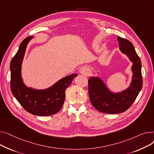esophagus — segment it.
I'll return each mask as SVG.
<instances>
[{"mask_svg":"<svg viewBox=\"0 0 154 154\" xmlns=\"http://www.w3.org/2000/svg\"><path fill=\"white\" fill-rule=\"evenodd\" d=\"M87 68L85 67H82L79 69V73L82 75H86L87 73Z\"/></svg>","mask_w":154,"mask_h":154,"instance_id":"obj_1","label":"esophagus"}]
</instances>
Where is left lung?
<instances>
[{
	"mask_svg": "<svg viewBox=\"0 0 154 154\" xmlns=\"http://www.w3.org/2000/svg\"><path fill=\"white\" fill-rule=\"evenodd\" d=\"M117 41L119 50L133 63L131 68L132 79L129 87L122 92L113 93L100 78L93 76L88 79V91L91 104L97 111L106 114H118L128 110L142 87L141 61L132 43L119 37Z\"/></svg>",
	"mask_w": 154,
	"mask_h": 154,
	"instance_id": "1",
	"label": "left lung"
}]
</instances>
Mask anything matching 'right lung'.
Returning a JSON list of instances; mask_svg holds the SVG:
<instances>
[{
    "label": "right lung",
    "mask_w": 154,
    "mask_h": 154,
    "mask_svg": "<svg viewBox=\"0 0 154 154\" xmlns=\"http://www.w3.org/2000/svg\"><path fill=\"white\" fill-rule=\"evenodd\" d=\"M32 38L27 37L22 41L11 60V89L18 102L27 112L39 116H50L61 109L65 101L66 89L78 75L71 74L61 78L47 89H35L27 87L21 76V68L27 45Z\"/></svg>",
    "instance_id": "right-lung-1"
}]
</instances>
